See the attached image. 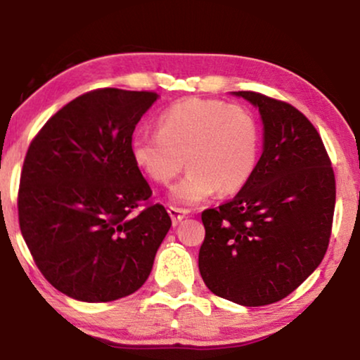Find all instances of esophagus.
I'll list each match as a JSON object with an SVG mask.
<instances>
[{
  "instance_id": "esophagus-1",
  "label": "esophagus",
  "mask_w": 360,
  "mask_h": 360,
  "mask_svg": "<svg viewBox=\"0 0 360 360\" xmlns=\"http://www.w3.org/2000/svg\"><path fill=\"white\" fill-rule=\"evenodd\" d=\"M167 212H169V216H171V221H172V224H177V222H181L184 219L186 216H188V209H183V207H176V206H169L167 207Z\"/></svg>"
}]
</instances>
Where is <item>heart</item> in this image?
Returning <instances> with one entry per match:
<instances>
[{
    "instance_id": "1",
    "label": "heart",
    "mask_w": 360,
    "mask_h": 360,
    "mask_svg": "<svg viewBox=\"0 0 360 360\" xmlns=\"http://www.w3.org/2000/svg\"><path fill=\"white\" fill-rule=\"evenodd\" d=\"M131 156L153 183L167 184L177 204H199L249 183L261 156V126L248 108L221 99L184 98L161 112L158 131H138Z\"/></svg>"
}]
</instances>
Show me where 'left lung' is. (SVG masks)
<instances>
[{"label":"left lung","instance_id":"obj_1","mask_svg":"<svg viewBox=\"0 0 360 360\" xmlns=\"http://www.w3.org/2000/svg\"><path fill=\"white\" fill-rule=\"evenodd\" d=\"M236 94L259 108L264 151L231 201L202 211L199 272L212 294L257 307L288 297L324 259L335 176L319 133L299 109L256 91Z\"/></svg>","mask_w":360,"mask_h":360}]
</instances>
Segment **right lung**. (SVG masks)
I'll return each mask as SVG.
<instances>
[{"label": "right lung", "instance_id": "right-lung-1", "mask_svg": "<svg viewBox=\"0 0 360 360\" xmlns=\"http://www.w3.org/2000/svg\"><path fill=\"white\" fill-rule=\"evenodd\" d=\"M154 91L81 94L31 141L18 189L20 229L49 284L84 302L133 294L171 227L131 156Z\"/></svg>", "mask_w": 360, "mask_h": 360}]
</instances>
